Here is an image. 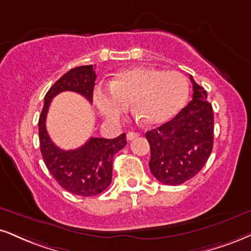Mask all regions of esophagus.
Masks as SVG:
<instances>
[{
	"instance_id": "esophagus-1",
	"label": "esophagus",
	"mask_w": 251,
	"mask_h": 251,
	"mask_svg": "<svg viewBox=\"0 0 251 251\" xmlns=\"http://www.w3.org/2000/svg\"><path fill=\"white\" fill-rule=\"evenodd\" d=\"M138 136H140V134H138V132L130 131V132H128V134H126V140L132 141V140H135V138H137Z\"/></svg>"
}]
</instances>
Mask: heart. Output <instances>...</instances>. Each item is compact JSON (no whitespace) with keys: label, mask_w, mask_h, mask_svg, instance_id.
I'll use <instances>...</instances> for the list:
<instances>
[{"label":"heart","mask_w":251,"mask_h":251,"mask_svg":"<svg viewBox=\"0 0 251 251\" xmlns=\"http://www.w3.org/2000/svg\"><path fill=\"white\" fill-rule=\"evenodd\" d=\"M188 98V82L177 71L135 66L117 72L109 85H98L93 102L110 122L125 115L128 104L145 126H158L175 117Z\"/></svg>","instance_id":"heart-1"}]
</instances>
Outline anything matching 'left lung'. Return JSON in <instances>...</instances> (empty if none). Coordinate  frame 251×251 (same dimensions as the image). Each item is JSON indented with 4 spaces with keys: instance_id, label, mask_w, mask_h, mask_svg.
Here are the masks:
<instances>
[{
    "instance_id": "1",
    "label": "left lung",
    "mask_w": 251,
    "mask_h": 251,
    "mask_svg": "<svg viewBox=\"0 0 251 251\" xmlns=\"http://www.w3.org/2000/svg\"><path fill=\"white\" fill-rule=\"evenodd\" d=\"M191 78L193 99L171 121L145 134L150 171L166 185H180L203 168L213 149L214 115L207 92Z\"/></svg>"
}]
</instances>
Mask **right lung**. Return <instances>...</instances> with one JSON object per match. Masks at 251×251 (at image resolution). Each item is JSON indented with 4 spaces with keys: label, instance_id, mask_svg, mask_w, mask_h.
Returning a JSON list of instances; mask_svg holds the SVG:
<instances>
[{
    "label": "right lung",
    "instance_id": "right-lung-1",
    "mask_svg": "<svg viewBox=\"0 0 251 251\" xmlns=\"http://www.w3.org/2000/svg\"><path fill=\"white\" fill-rule=\"evenodd\" d=\"M95 79L93 65L74 67L65 73L46 93L38 122L40 152L46 168L64 190L81 197L97 196L109 186L113 158L126 147V134L113 140L91 137L82 147L66 151L51 141L45 122L52 99L61 92H75L92 103Z\"/></svg>",
    "mask_w": 251,
    "mask_h": 251
}]
</instances>
